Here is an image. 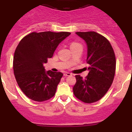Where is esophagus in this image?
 Segmentation results:
<instances>
[{
	"mask_svg": "<svg viewBox=\"0 0 132 132\" xmlns=\"http://www.w3.org/2000/svg\"><path fill=\"white\" fill-rule=\"evenodd\" d=\"M71 73H68V72H65V73H64V76L65 77H67V76H71Z\"/></svg>",
	"mask_w": 132,
	"mask_h": 132,
	"instance_id": "1",
	"label": "esophagus"
}]
</instances>
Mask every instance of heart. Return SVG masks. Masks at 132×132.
<instances>
[{
    "label": "heart",
    "mask_w": 132,
    "mask_h": 132,
    "mask_svg": "<svg viewBox=\"0 0 132 132\" xmlns=\"http://www.w3.org/2000/svg\"><path fill=\"white\" fill-rule=\"evenodd\" d=\"M80 45V44H77V43H75V42H73L71 44V47H73V46H75V45Z\"/></svg>",
    "instance_id": "heart-1"
}]
</instances>
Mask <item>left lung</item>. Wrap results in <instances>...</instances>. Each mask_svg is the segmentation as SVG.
<instances>
[{"label":"left lung","mask_w":132,"mask_h":132,"mask_svg":"<svg viewBox=\"0 0 132 132\" xmlns=\"http://www.w3.org/2000/svg\"><path fill=\"white\" fill-rule=\"evenodd\" d=\"M87 46L88 76L82 79L76 75L73 93L85 103H93L102 98L111 86L116 71V57L108 39L95 31L76 32Z\"/></svg>","instance_id":"left-lung-1"}]
</instances>
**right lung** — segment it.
<instances>
[{
    "instance_id": "1",
    "label": "right lung",
    "mask_w": 132,
    "mask_h": 132,
    "mask_svg": "<svg viewBox=\"0 0 132 132\" xmlns=\"http://www.w3.org/2000/svg\"><path fill=\"white\" fill-rule=\"evenodd\" d=\"M70 34L66 31L32 32L20 42L14 56V73L19 87L29 98L42 102L55 95L63 73L46 71L44 64Z\"/></svg>"
}]
</instances>
